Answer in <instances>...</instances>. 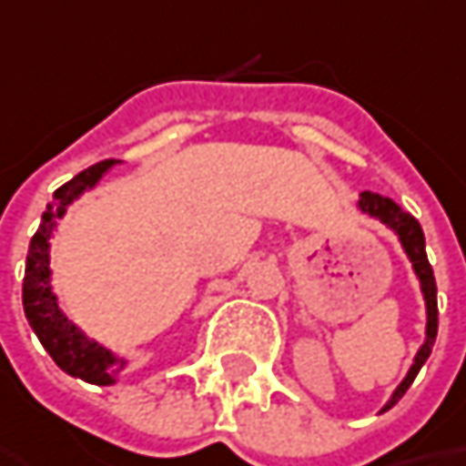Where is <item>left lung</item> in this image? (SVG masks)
Returning a JSON list of instances; mask_svg holds the SVG:
<instances>
[{"label":"left lung","instance_id":"8db88e82","mask_svg":"<svg viewBox=\"0 0 466 466\" xmlns=\"http://www.w3.org/2000/svg\"><path fill=\"white\" fill-rule=\"evenodd\" d=\"M357 211L370 216L375 221H380L386 229H391L401 245L404 255L410 258L412 263V271H415L417 281H420V292L425 299V339L417 350L415 360L410 365V370L404 375V380L394 389V394L389 396V401L380 407V412H389L401 396L407 394V389L412 386V380L420 373V368L428 362V357L433 352L435 334H438V289H435V276L431 263H428V255H425V234L422 227L412 213L401 211L391 198H383V195L375 193H362L357 200Z\"/></svg>","mask_w":466,"mask_h":466}]
</instances>
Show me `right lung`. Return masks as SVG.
Masks as SVG:
<instances>
[{"instance_id": "obj_1", "label": "right lung", "mask_w": 466, "mask_h": 466, "mask_svg": "<svg viewBox=\"0 0 466 466\" xmlns=\"http://www.w3.org/2000/svg\"><path fill=\"white\" fill-rule=\"evenodd\" d=\"M116 164L119 161H101L72 177L67 185H62L54 193L49 208L41 216L38 232L33 234L28 260H25V279H23V308L33 334L38 336L44 350L65 373L96 386H114L119 380V373L127 370L130 362L122 360L106 344L91 339L62 310L59 297L51 284V237L56 232L59 218H65L72 203L91 193L104 179V174L112 172Z\"/></svg>"}]
</instances>
